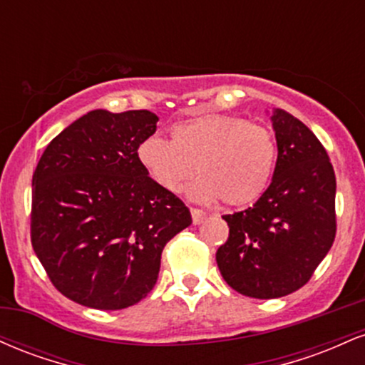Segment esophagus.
I'll return each mask as SVG.
<instances>
[{
  "label": "esophagus",
  "instance_id": "obj_1",
  "mask_svg": "<svg viewBox=\"0 0 365 365\" xmlns=\"http://www.w3.org/2000/svg\"><path fill=\"white\" fill-rule=\"evenodd\" d=\"M190 212H192V221H194V225H200L204 220H206V212H204L202 209L192 207Z\"/></svg>",
  "mask_w": 365,
  "mask_h": 365
}]
</instances>
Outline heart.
<instances>
[{
  "instance_id": "1",
  "label": "heart",
  "mask_w": 365,
  "mask_h": 365,
  "mask_svg": "<svg viewBox=\"0 0 365 365\" xmlns=\"http://www.w3.org/2000/svg\"><path fill=\"white\" fill-rule=\"evenodd\" d=\"M171 140L149 137L139 145L142 168L163 190L178 194L194 177L190 195L220 199L225 206H249L266 192L276 166L273 133L240 116L202 115L180 121Z\"/></svg>"
}]
</instances>
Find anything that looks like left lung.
Returning a JSON list of instances; mask_svg holds the SVG:
<instances>
[{
  "instance_id": "8db88e82",
  "label": "left lung",
  "mask_w": 365,
  "mask_h": 365,
  "mask_svg": "<svg viewBox=\"0 0 365 365\" xmlns=\"http://www.w3.org/2000/svg\"><path fill=\"white\" fill-rule=\"evenodd\" d=\"M273 182L245 211L225 215L228 240L216 262L225 282L252 299H278L311 279L336 235V178L328 153L300 120L274 110Z\"/></svg>"
}]
</instances>
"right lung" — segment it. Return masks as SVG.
Returning <instances> with one entry per match:
<instances>
[{
  "label": "right lung",
  "mask_w": 365,
  "mask_h": 365,
  "mask_svg": "<svg viewBox=\"0 0 365 365\" xmlns=\"http://www.w3.org/2000/svg\"><path fill=\"white\" fill-rule=\"evenodd\" d=\"M148 110H94L49 142L32 177L31 242L46 274L73 302L120 311L156 284L161 254L192 223L139 161L156 132Z\"/></svg>",
  "instance_id": "add662e5"
}]
</instances>
